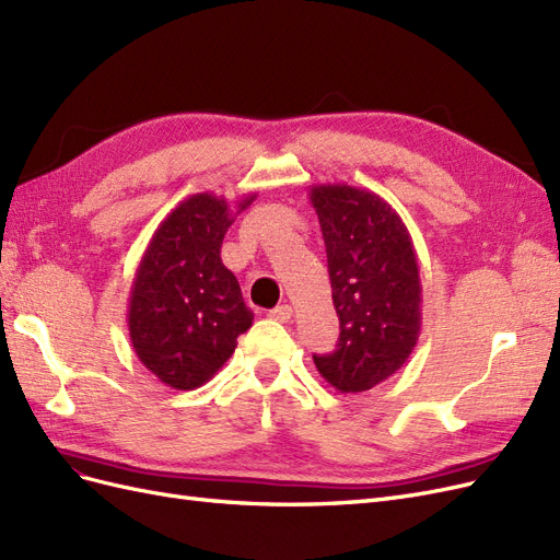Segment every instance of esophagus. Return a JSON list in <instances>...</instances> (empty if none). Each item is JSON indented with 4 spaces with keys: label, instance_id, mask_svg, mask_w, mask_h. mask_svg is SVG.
<instances>
[{
    "label": "esophagus",
    "instance_id": "esophagus-1",
    "mask_svg": "<svg viewBox=\"0 0 560 560\" xmlns=\"http://www.w3.org/2000/svg\"><path fill=\"white\" fill-rule=\"evenodd\" d=\"M268 315L273 317V319H278V322H290L294 311H292V306H287V303H282V306H276Z\"/></svg>",
    "mask_w": 560,
    "mask_h": 560
}]
</instances>
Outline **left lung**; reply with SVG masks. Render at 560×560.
<instances>
[{
  "label": "left lung",
  "mask_w": 560,
  "mask_h": 560,
  "mask_svg": "<svg viewBox=\"0 0 560 560\" xmlns=\"http://www.w3.org/2000/svg\"><path fill=\"white\" fill-rule=\"evenodd\" d=\"M308 196L341 325L336 350L313 360L338 393H366L401 369L420 336L422 287L413 241L401 217L366 189L315 184Z\"/></svg>",
  "instance_id": "left-lung-1"
}]
</instances>
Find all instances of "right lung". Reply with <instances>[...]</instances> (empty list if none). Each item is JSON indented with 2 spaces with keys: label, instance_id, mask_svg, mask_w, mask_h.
Returning <instances> with one entry per match:
<instances>
[{
  "label": "right lung",
  "instance_id": "1",
  "mask_svg": "<svg viewBox=\"0 0 560 560\" xmlns=\"http://www.w3.org/2000/svg\"><path fill=\"white\" fill-rule=\"evenodd\" d=\"M257 194L235 202V214ZM233 224L226 198L196 194L167 214L135 270L128 331L138 360L161 383L194 389L231 358L252 327L241 284L222 264V241Z\"/></svg>",
  "mask_w": 560,
  "mask_h": 560
}]
</instances>
